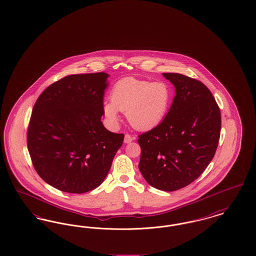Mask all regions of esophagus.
Segmentation results:
<instances>
[{"mask_svg":"<svg viewBox=\"0 0 256 256\" xmlns=\"http://www.w3.org/2000/svg\"><path fill=\"white\" fill-rule=\"evenodd\" d=\"M134 137L132 136H130V134H126L124 135V142L126 143V144H128V143H130L132 141H134Z\"/></svg>","mask_w":256,"mask_h":256,"instance_id":"34e87169","label":"esophagus"}]
</instances>
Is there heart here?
I'll return each mask as SVG.
<instances>
[{"mask_svg":"<svg viewBox=\"0 0 256 256\" xmlns=\"http://www.w3.org/2000/svg\"><path fill=\"white\" fill-rule=\"evenodd\" d=\"M172 100V89L164 80L124 78L112 87L110 102H102V111L111 126L119 122L121 111L135 130H150L164 120Z\"/></svg>","mask_w":256,"mask_h":256,"instance_id":"b5f03b06","label":"heart"}]
</instances>
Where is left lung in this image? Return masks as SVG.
Masks as SVG:
<instances>
[{
	"label": "left lung",
	"instance_id": "left-lung-1",
	"mask_svg": "<svg viewBox=\"0 0 256 256\" xmlns=\"http://www.w3.org/2000/svg\"><path fill=\"white\" fill-rule=\"evenodd\" d=\"M176 89L164 120L139 135V170L150 186L176 191L196 180L214 158L220 132V112L202 82L163 73Z\"/></svg>",
	"mask_w": 256,
	"mask_h": 256
}]
</instances>
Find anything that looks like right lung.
Masks as SVG:
<instances>
[{
    "label": "right lung",
    "instance_id": "add662e5",
    "mask_svg": "<svg viewBox=\"0 0 256 256\" xmlns=\"http://www.w3.org/2000/svg\"><path fill=\"white\" fill-rule=\"evenodd\" d=\"M110 74L67 76L37 98L28 130V150L40 178L67 193L100 186L121 148L124 134L108 130L100 118Z\"/></svg>",
    "mask_w": 256,
    "mask_h": 256
}]
</instances>
